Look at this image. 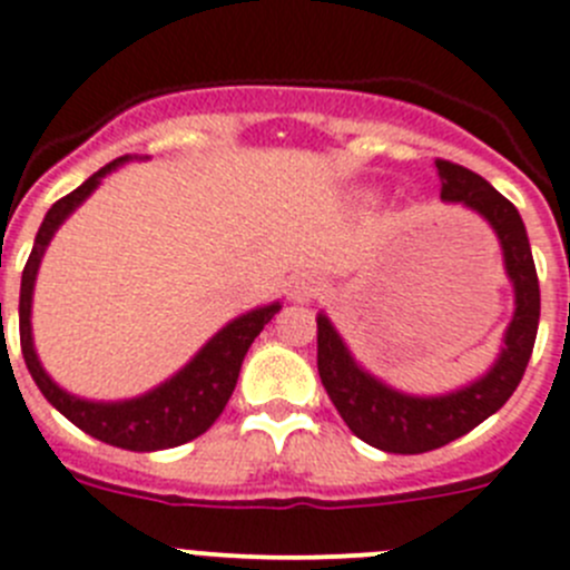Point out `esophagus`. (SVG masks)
I'll list each match as a JSON object with an SVG mask.
<instances>
[{
    "label": "esophagus",
    "instance_id": "34e87169",
    "mask_svg": "<svg viewBox=\"0 0 570 570\" xmlns=\"http://www.w3.org/2000/svg\"><path fill=\"white\" fill-rule=\"evenodd\" d=\"M317 292H321V284H317L309 273L295 275L289 284V295L295 297V301H309V297H315Z\"/></svg>",
    "mask_w": 570,
    "mask_h": 570
}]
</instances>
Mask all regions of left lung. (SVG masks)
Masks as SVG:
<instances>
[{
    "label": "left lung",
    "instance_id": "left-lung-1",
    "mask_svg": "<svg viewBox=\"0 0 570 570\" xmlns=\"http://www.w3.org/2000/svg\"><path fill=\"white\" fill-rule=\"evenodd\" d=\"M434 167L440 176V198L463 202L494 227L505 255V273L514 281L517 312L494 368L445 397H409L374 381L352 361L330 317L317 315V372L323 389L352 434L389 454H423L440 449L505 406L525 374L540 326V281L517 207L469 167L445 158H438Z\"/></svg>",
    "mask_w": 570,
    "mask_h": 570
}]
</instances>
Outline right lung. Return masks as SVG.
<instances>
[{
  "mask_svg": "<svg viewBox=\"0 0 570 570\" xmlns=\"http://www.w3.org/2000/svg\"><path fill=\"white\" fill-rule=\"evenodd\" d=\"M121 161H127V156L105 164L81 187H76L73 193L59 198L48 209V215H45V222L39 227V233H36V244L30 249V258L22 273V292H19V343H22V357L28 363V372L36 381V386H39V392L70 423L79 425L81 432L101 440V443L119 445V449L158 451L196 440L198 434L207 432L209 425L218 420V414L227 406L229 394H233L235 383H238L240 363H244L247 348L253 346L255 337L261 335L266 323L273 321V315L281 306H261V309L247 312V315H240L229 326H224L173 381L161 383V386L153 389L145 397L125 400V403H90V400H79L73 394L61 392L48 374H45L42 363H39V357L33 352V337H30V297H33L36 269H39L45 247L50 244L59 224Z\"/></svg>",
  "mask_w": 570,
  "mask_h": 570,
  "instance_id": "obj_1",
  "label": "right lung"
}]
</instances>
